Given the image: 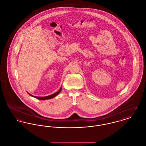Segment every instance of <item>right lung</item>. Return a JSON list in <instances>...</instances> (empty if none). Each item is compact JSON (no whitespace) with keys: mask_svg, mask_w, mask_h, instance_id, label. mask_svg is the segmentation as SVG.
Segmentation results:
<instances>
[{"mask_svg":"<svg viewBox=\"0 0 146 146\" xmlns=\"http://www.w3.org/2000/svg\"><path fill=\"white\" fill-rule=\"evenodd\" d=\"M61 90H62V87H60V90H59L56 93H54V94H51V95H50V96H46V97H35V96H32V94H29V93H28V92H27V93H28L31 96H32V97H34V98H36V99L40 100H49V99H51V98H54V97H56V96H57V95L61 92Z\"/></svg>","mask_w":146,"mask_h":146,"instance_id":"1","label":"right lung"}]
</instances>
